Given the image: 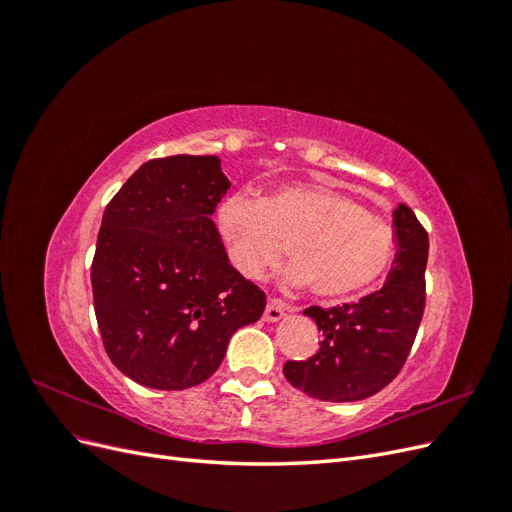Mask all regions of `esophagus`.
<instances>
[{
    "mask_svg": "<svg viewBox=\"0 0 512 512\" xmlns=\"http://www.w3.org/2000/svg\"><path fill=\"white\" fill-rule=\"evenodd\" d=\"M286 312H290V305H286L280 299H269L267 307H265V320L267 322H277V320L284 318Z\"/></svg>",
    "mask_w": 512,
    "mask_h": 512,
    "instance_id": "1",
    "label": "esophagus"
}]
</instances>
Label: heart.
Wrapping results in <instances>:
<instances>
[{
	"label": "heart",
	"instance_id": "heart-1",
	"mask_svg": "<svg viewBox=\"0 0 512 512\" xmlns=\"http://www.w3.org/2000/svg\"><path fill=\"white\" fill-rule=\"evenodd\" d=\"M220 235L241 275L260 280L286 254V282L318 299H346L374 284L397 250L395 228L327 183H292L265 198L232 192L218 205Z\"/></svg>",
	"mask_w": 512,
	"mask_h": 512
}]
</instances>
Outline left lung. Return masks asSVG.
<instances>
[{"label": "left lung", "mask_w": 512, "mask_h": 512, "mask_svg": "<svg viewBox=\"0 0 512 512\" xmlns=\"http://www.w3.org/2000/svg\"><path fill=\"white\" fill-rule=\"evenodd\" d=\"M393 228L397 250L380 290L303 312L316 320L322 342L312 359L284 365L294 389L322 401H359L382 391L406 363L425 309L429 237L404 203L393 211Z\"/></svg>", "instance_id": "8db88e82"}]
</instances>
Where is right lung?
Listing matches in <instances>:
<instances>
[{
  "label": "right lung",
  "instance_id": "add662e5",
  "mask_svg": "<svg viewBox=\"0 0 512 512\" xmlns=\"http://www.w3.org/2000/svg\"><path fill=\"white\" fill-rule=\"evenodd\" d=\"M230 188L218 156L145 162L108 203L91 265L96 320L115 367L158 391L205 382L265 292L230 265L211 215Z\"/></svg>",
  "mask_w": 512,
  "mask_h": 512
}]
</instances>
